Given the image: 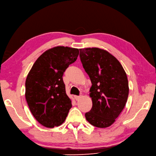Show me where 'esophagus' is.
<instances>
[{
  "mask_svg": "<svg viewBox=\"0 0 156 156\" xmlns=\"http://www.w3.org/2000/svg\"><path fill=\"white\" fill-rule=\"evenodd\" d=\"M74 98H75V99L76 101H79V98H81V96H77V95H75V96H74Z\"/></svg>",
  "mask_w": 156,
  "mask_h": 156,
  "instance_id": "esophagus-1",
  "label": "esophagus"
}]
</instances>
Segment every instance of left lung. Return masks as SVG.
Wrapping results in <instances>:
<instances>
[{
  "label": "left lung",
  "instance_id": "1",
  "mask_svg": "<svg viewBox=\"0 0 156 156\" xmlns=\"http://www.w3.org/2000/svg\"><path fill=\"white\" fill-rule=\"evenodd\" d=\"M81 62L92 83L93 107L85 113L94 126L107 128L115 122L127 102L129 87L126 72L115 57L97 48L79 49Z\"/></svg>",
  "mask_w": 156,
  "mask_h": 156
}]
</instances>
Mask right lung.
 <instances>
[{
	"label": "right lung",
	"mask_w": 156,
	"mask_h": 156,
	"mask_svg": "<svg viewBox=\"0 0 156 156\" xmlns=\"http://www.w3.org/2000/svg\"><path fill=\"white\" fill-rule=\"evenodd\" d=\"M79 54L78 49L69 47L49 49L37 58L27 76L26 101L34 117L45 127L62 124L72 107L63 75Z\"/></svg>",
	"instance_id": "1"
}]
</instances>
